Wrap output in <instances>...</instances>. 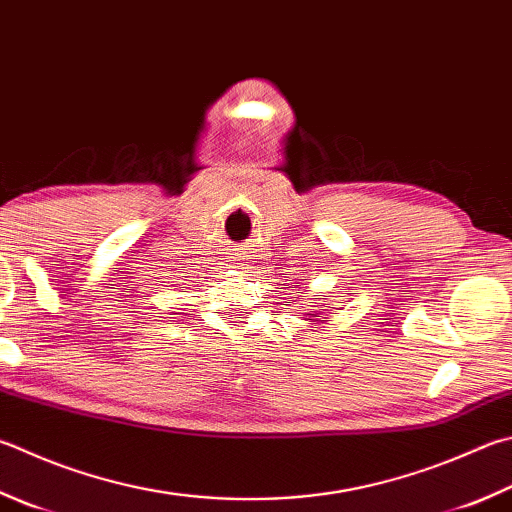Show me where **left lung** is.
I'll use <instances>...</instances> for the list:
<instances>
[{"instance_id":"left-lung-1","label":"left lung","mask_w":512,"mask_h":512,"mask_svg":"<svg viewBox=\"0 0 512 512\" xmlns=\"http://www.w3.org/2000/svg\"><path fill=\"white\" fill-rule=\"evenodd\" d=\"M324 302H329V295H324V297H313V302H311V311L306 313V318L304 320H309L313 327H318L320 322H327L324 320V313H327L329 309H333V306H327Z\"/></svg>"}]
</instances>
